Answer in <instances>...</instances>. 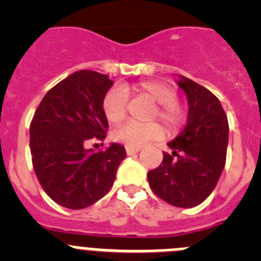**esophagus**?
Here are the masks:
<instances>
[{"mask_svg":"<svg viewBox=\"0 0 261 261\" xmlns=\"http://www.w3.org/2000/svg\"><path fill=\"white\" fill-rule=\"evenodd\" d=\"M125 150H126V154H128V155H133V154L138 153V151L141 150V147H130V146H126V147H125Z\"/></svg>","mask_w":261,"mask_h":261,"instance_id":"obj_1","label":"esophagus"}]
</instances>
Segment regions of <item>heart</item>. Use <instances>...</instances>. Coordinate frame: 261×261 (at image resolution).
Returning <instances> with one entry per match:
<instances>
[{
  "label": "heart",
  "instance_id": "heart-1",
  "mask_svg": "<svg viewBox=\"0 0 261 261\" xmlns=\"http://www.w3.org/2000/svg\"><path fill=\"white\" fill-rule=\"evenodd\" d=\"M126 93L144 95L156 103L151 110L150 119L158 117L168 130H176L187 120V111L177 102V94L174 87L165 82L146 81L136 85H124L123 87H111L102 99V111L106 119L112 124L121 123L126 116ZM163 136L162 125L156 121L150 123H128L114 130L116 141L130 147H140L146 142L158 140Z\"/></svg>",
  "mask_w": 261,
  "mask_h": 261
}]
</instances>
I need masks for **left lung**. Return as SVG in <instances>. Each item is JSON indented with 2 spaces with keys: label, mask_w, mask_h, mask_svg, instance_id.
Here are the masks:
<instances>
[{
  "label": "left lung",
  "mask_w": 261,
  "mask_h": 261,
  "mask_svg": "<svg viewBox=\"0 0 261 261\" xmlns=\"http://www.w3.org/2000/svg\"><path fill=\"white\" fill-rule=\"evenodd\" d=\"M188 99V121L183 132L168 142L172 154L147 172L159 199L179 208L201 204L216 188L226 163L229 123L213 93L190 78L177 82Z\"/></svg>",
  "instance_id": "8db88e82"
}]
</instances>
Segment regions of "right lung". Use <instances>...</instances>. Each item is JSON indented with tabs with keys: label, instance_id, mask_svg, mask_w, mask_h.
Instances as JSON below:
<instances>
[{
	"label": "right lung",
	"instance_id": "add662e5",
	"mask_svg": "<svg viewBox=\"0 0 261 261\" xmlns=\"http://www.w3.org/2000/svg\"><path fill=\"white\" fill-rule=\"evenodd\" d=\"M114 82L94 70H80L62 80L41 99L30 124L32 166L40 186L55 202L69 209L95 204L112 188L125 147L103 141L108 121L102 99Z\"/></svg>",
	"mask_w": 261,
	"mask_h": 261
}]
</instances>
